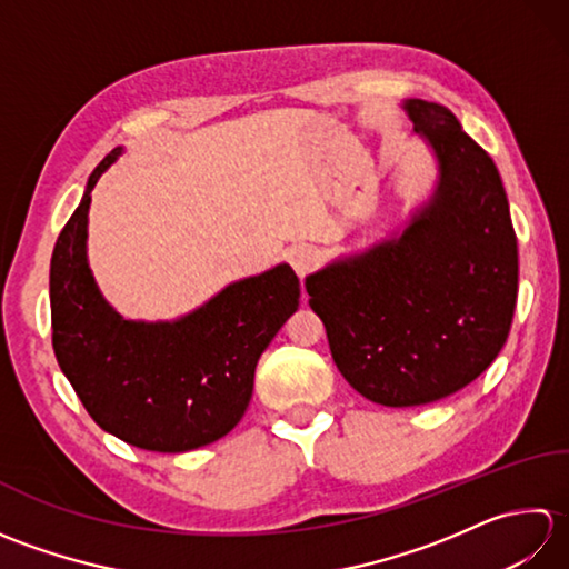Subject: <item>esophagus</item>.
Listing matches in <instances>:
<instances>
[{"label":"esophagus","mask_w":569,"mask_h":569,"mask_svg":"<svg viewBox=\"0 0 569 569\" xmlns=\"http://www.w3.org/2000/svg\"><path fill=\"white\" fill-rule=\"evenodd\" d=\"M288 261H291L293 271H296L300 278H303L306 273H310L312 269H316L318 251L312 249L310 244H298V247H293L291 251H288Z\"/></svg>","instance_id":"esophagus-1"}]
</instances>
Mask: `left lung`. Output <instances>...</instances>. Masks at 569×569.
<instances>
[{"label":"left lung","instance_id":"8db88e82","mask_svg":"<svg viewBox=\"0 0 569 569\" xmlns=\"http://www.w3.org/2000/svg\"><path fill=\"white\" fill-rule=\"evenodd\" d=\"M438 161L403 229L306 278L337 369L373 403L426 406L499 357L518 296V244L491 156L438 102L406 100Z\"/></svg>","mask_w":569,"mask_h":569}]
</instances>
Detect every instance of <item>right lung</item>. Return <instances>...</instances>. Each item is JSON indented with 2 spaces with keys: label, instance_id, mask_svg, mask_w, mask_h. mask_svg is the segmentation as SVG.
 Segmentation results:
<instances>
[{
  "label": "right lung",
  "instance_id": "add662e5",
  "mask_svg": "<svg viewBox=\"0 0 569 569\" xmlns=\"http://www.w3.org/2000/svg\"><path fill=\"white\" fill-rule=\"evenodd\" d=\"M124 147L94 168L51 257L53 352L92 420L151 452H188L224 438L244 416L263 349L298 310L288 263L224 286L176 320H127L88 263L92 188Z\"/></svg>",
  "mask_w": 569,
  "mask_h": 569
}]
</instances>
